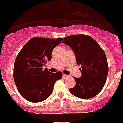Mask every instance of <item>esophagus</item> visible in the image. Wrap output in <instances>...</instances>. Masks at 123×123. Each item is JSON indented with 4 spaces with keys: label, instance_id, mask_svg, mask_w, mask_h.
I'll return each mask as SVG.
<instances>
[{
    "label": "esophagus",
    "instance_id": "esophagus-1",
    "mask_svg": "<svg viewBox=\"0 0 123 123\" xmlns=\"http://www.w3.org/2000/svg\"><path fill=\"white\" fill-rule=\"evenodd\" d=\"M63 78H68V77H69V75H66V74H63Z\"/></svg>",
    "mask_w": 123,
    "mask_h": 123
}]
</instances>
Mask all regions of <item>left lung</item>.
Masks as SVG:
<instances>
[{"instance_id":"obj_1","label":"left lung","mask_w":123,"mask_h":123,"mask_svg":"<svg viewBox=\"0 0 123 123\" xmlns=\"http://www.w3.org/2000/svg\"><path fill=\"white\" fill-rule=\"evenodd\" d=\"M62 43L74 52L78 65H81V77L75 78V86L69 89L78 98L89 99L96 96L106 83L109 68L104 50L92 37L83 34L68 36Z\"/></svg>"}]
</instances>
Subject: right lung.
<instances>
[{"label":"right lung","mask_w":123,"mask_h":123,"mask_svg":"<svg viewBox=\"0 0 123 123\" xmlns=\"http://www.w3.org/2000/svg\"><path fill=\"white\" fill-rule=\"evenodd\" d=\"M62 40L34 37L17 55L14 65V80L19 93L28 101L38 103L47 99L56 81L62 77V72L52 73L42 68L51 61L54 48Z\"/></svg>","instance_id":"1"}]
</instances>
